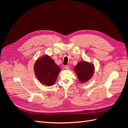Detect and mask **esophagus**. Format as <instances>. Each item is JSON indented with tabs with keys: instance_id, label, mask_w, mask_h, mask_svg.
I'll use <instances>...</instances> for the list:
<instances>
[{
	"instance_id": "34e87169",
	"label": "esophagus",
	"mask_w": 128,
	"mask_h": 128,
	"mask_svg": "<svg viewBox=\"0 0 128 128\" xmlns=\"http://www.w3.org/2000/svg\"><path fill=\"white\" fill-rule=\"evenodd\" d=\"M64 67H65V68L66 69H69V65H66L65 66H64Z\"/></svg>"
}]
</instances>
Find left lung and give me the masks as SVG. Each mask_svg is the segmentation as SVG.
<instances>
[{
	"label": "left lung",
	"instance_id": "left-lung-1",
	"mask_svg": "<svg viewBox=\"0 0 128 128\" xmlns=\"http://www.w3.org/2000/svg\"><path fill=\"white\" fill-rule=\"evenodd\" d=\"M94 65L89 64L84 61H80L75 68L79 80L82 82L88 80L91 78L94 71Z\"/></svg>",
	"mask_w": 128,
	"mask_h": 128
}]
</instances>
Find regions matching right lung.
Instances as JSON below:
<instances>
[{
	"label": "right lung",
	"instance_id": "right-lung-1",
	"mask_svg": "<svg viewBox=\"0 0 128 128\" xmlns=\"http://www.w3.org/2000/svg\"><path fill=\"white\" fill-rule=\"evenodd\" d=\"M34 68L38 80L42 83L48 86H52L54 83L60 72V68L48 56L38 59Z\"/></svg>",
	"mask_w": 128,
	"mask_h": 128
}]
</instances>
